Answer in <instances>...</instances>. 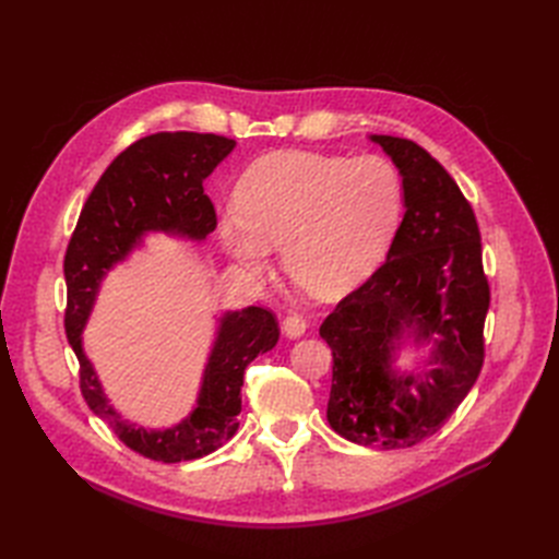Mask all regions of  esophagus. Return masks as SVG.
I'll return each mask as SVG.
<instances>
[{"label":"esophagus","instance_id":"1","mask_svg":"<svg viewBox=\"0 0 559 559\" xmlns=\"http://www.w3.org/2000/svg\"><path fill=\"white\" fill-rule=\"evenodd\" d=\"M282 333L289 337V341H296L302 333H306V319H300L298 314H289L284 317L282 321Z\"/></svg>","mask_w":559,"mask_h":559}]
</instances>
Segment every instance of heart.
I'll list each match as a JSON object with an SVG mask.
<instances>
[{
	"instance_id": "heart-1",
	"label": "heart",
	"mask_w": 559,
	"mask_h": 559,
	"mask_svg": "<svg viewBox=\"0 0 559 559\" xmlns=\"http://www.w3.org/2000/svg\"><path fill=\"white\" fill-rule=\"evenodd\" d=\"M405 207L399 167L376 154L273 151L253 160L218 212V238L251 277L280 245L286 273L319 296L343 294L386 257Z\"/></svg>"
}]
</instances>
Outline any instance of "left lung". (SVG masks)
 <instances>
[{"label":"left lung","mask_w":559,"mask_h":559,"mask_svg":"<svg viewBox=\"0 0 559 559\" xmlns=\"http://www.w3.org/2000/svg\"><path fill=\"white\" fill-rule=\"evenodd\" d=\"M368 140L399 167L405 214L384 263L319 335L333 352L331 429L396 450L433 436L476 384L489 286L476 216L445 167L411 140ZM408 348L411 371L397 364Z\"/></svg>","instance_id":"left-lung-1"}]
</instances>
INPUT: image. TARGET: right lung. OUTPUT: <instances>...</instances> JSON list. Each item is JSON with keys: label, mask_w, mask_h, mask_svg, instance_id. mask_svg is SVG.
Instances as JSON below:
<instances>
[{"label": "right lung", "mask_w": 559, "mask_h": 559, "mask_svg": "<svg viewBox=\"0 0 559 559\" xmlns=\"http://www.w3.org/2000/svg\"><path fill=\"white\" fill-rule=\"evenodd\" d=\"M233 148L235 140L212 132H156L130 144L95 183L64 253V331L81 366V394L130 450L154 462L200 460L235 436L245 368L280 341L273 312L249 306L216 317L195 405L165 429L134 425L114 408L83 349V329L105 277L144 247L146 235L202 242L216 228L214 205L202 181Z\"/></svg>", "instance_id": "add662e5"}]
</instances>
